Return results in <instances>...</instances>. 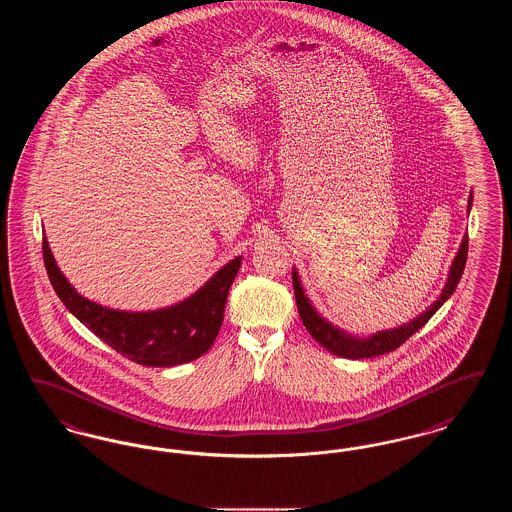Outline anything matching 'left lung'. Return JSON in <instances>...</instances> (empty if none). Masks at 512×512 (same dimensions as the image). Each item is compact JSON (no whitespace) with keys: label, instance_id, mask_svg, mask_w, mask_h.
Wrapping results in <instances>:
<instances>
[{"label":"left lung","instance_id":"1","mask_svg":"<svg viewBox=\"0 0 512 512\" xmlns=\"http://www.w3.org/2000/svg\"><path fill=\"white\" fill-rule=\"evenodd\" d=\"M472 207V195L468 201V211ZM466 255H468V234L464 236L461 249L451 265L449 270V278L447 284L443 288V292L439 295L438 301L434 305H430L422 315L418 318L411 320L409 324H403L399 328L393 330H386V332H378L372 338H353L345 332H341L338 328H334L330 322H326L324 318L318 315L317 311L313 309V305L309 303V299L305 297L301 282L297 278V272H293V293H295V301H297V311L299 317L303 320L307 332L315 338V340L328 349L330 353L338 355V357H345V359H368V357H378L384 353L395 351L399 345H403L405 341L413 336L414 332H418L430 318L434 317V313L438 311L439 307L453 295L457 284L461 282L463 276L464 265H466Z\"/></svg>","mask_w":512,"mask_h":512}]
</instances>
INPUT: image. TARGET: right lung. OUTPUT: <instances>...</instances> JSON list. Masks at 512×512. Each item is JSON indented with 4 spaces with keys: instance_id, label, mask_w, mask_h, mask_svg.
I'll list each match as a JSON object with an SVG mask.
<instances>
[{
    "instance_id": "1",
    "label": "right lung",
    "mask_w": 512,
    "mask_h": 512,
    "mask_svg": "<svg viewBox=\"0 0 512 512\" xmlns=\"http://www.w3.org/2000/svg\"><path fill=\"white\" fill-rule=\"evenodd\" d=\"M42 253L49 282L74 317L117 353L146 366L190 363L211 349L219 336L228 290L242 265V257H236L201 290L174 307L151 313H126L101 307L76 293L55 265L46 238Z\"/></svg>"
}]
</instances>
